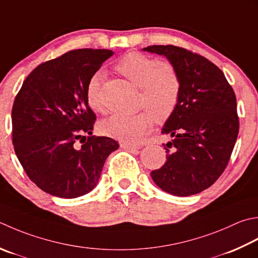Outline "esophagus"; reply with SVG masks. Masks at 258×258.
<instances>
[{
	"mask_svg": "<svg viewBox=\"0 0 258 258\" xmlns=\"http://www.w3.org/2000/svg\"><path fill=\"white\" fill-rule=\"evenodd\" d=\"M120 148L125 149V150H128V151H138L141 149L140 145H132V144H127V143H122L120 144Z\"/></svg>",
	"mask_w": 258,
	"mask_h": 258,
	"instance_id": "esophagus-1",
	"label": "esophagus"
}]
</instances>
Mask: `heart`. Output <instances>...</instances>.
Wrapping results in <instances>:
<instances>
[{"mask_svg": "<svg viewBox=\"0 0 258 258\" xmlns=\"http://www.w3.org/2000/svg\"><path fill=\"white\" fill-rule=\"evenodd\" d=\"M115 70L141 90L140 105L154 115L158 120L169 118L178 105L181 82L174 66L140 52H128L117 60ZM102 74L96 73L89 78L86 97L94 112H103L99 99ZM148 112L135 115L114 114L98 125L99 132L130 144H138L153 126V118Z\"/></svg>", "mask_w": 258, "mask_h": 258, "instance_id": "1", "label": "heart"}]
</instances>
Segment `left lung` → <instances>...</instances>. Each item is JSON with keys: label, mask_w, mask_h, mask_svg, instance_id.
Listing matches in <instances>:
<instances>
[{"label": "left lung", "mask_w": 258, "mask_h": 258, "mask_svg": "<svg viewBox=\"0 0 258 258\" xmlns=\"http://www.w3.org/2000/svg\"><path fill=\"white\" fill-rule=\"evenodd\" d=\"M142 50L168 59L181 82L178 105L161 132L172 138L166 161L151 176L170 195L199 194L224 172L234 150L239 131L235 93L224 73L203 55L175 45Z\"/></svg>", "instance_id": "8db88e82"}]
</instances>
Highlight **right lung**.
Here are the masks:
<instances>
[{
	"label": "right lung",
	"mask_w": 258,
	"mask_h": 258,
	"mask_svg": "<svg viewBox=\"0 0 258 258\" xmlns=\"http://www.w3.org/2000/svg\"><path fill=\"white\" fill-rule=\"evenodd\" d=\"M113 54L106 49H79L39 64L14 99L15 154L44 192L64 199L90 192L107 156L118 149L115 140L92 135L96 116L86 97L89 78ZM86 134L88 141L77 149L75 141Z\"/></svg>",
	"instance_id": "right-lung-1"
}]
</instances>
